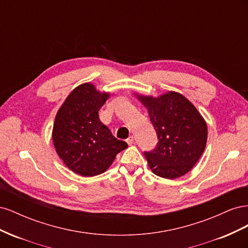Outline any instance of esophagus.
Wrapping results in <instances>:
<instances>
[{
    "instance_id": "obj_1",
    "label": "esophagus",
    "mask_w": 248,
    "mask_h": 248,
    "mask_svg": "<svg viewBox=\"0 0 248 248\" xmlns=\"http://www.w3.org/2000/svg\"><path fill=\"white\" fill-rule=\"evenodd\" d=\"M133 140H134V138L131 136V137H129L128 139L126 140V141H127V144L128 145H132L133 144Z\"/></svg>"
}]
</instances>
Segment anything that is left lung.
<instances>
[{"label":"left lung","instance_id":"obj_1","mask_svg":"<svg viewBox=\"0 0 248 248\" xmlns=\"http://www.w3.org/2000/svg\"><path fill=\"white\" fill-rule=\"evenodd\" d=\"M148 109L158 138L151 152H145L155 175L176 179L188 172L206 148L208 129L204 118L185 97L170 91L159 97L136 94Z\"/></svg>","mask_w":248,"mask_h":248}]
</instances>
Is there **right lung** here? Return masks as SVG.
Returning <instances> with one entry per match:
<instances>
[{
  "label": "right lung",
  "instance_id": "1",
  "mask_svg": "<svg viewBox=\"0 0 248 248\" xmlns=\"http://www.w3.org/2000/svg\"><path fill=\"white\" fill-rule=\"evenodd\" d=\"M109 93L85 82L71 91L59 108L52 141L65 166L84 177L106 171L116 156L128 145L117 140L99 119L98 111Z\"/></svg>",
  "mask_w": 248,
  "mask_h": 248
}]
</instances>
